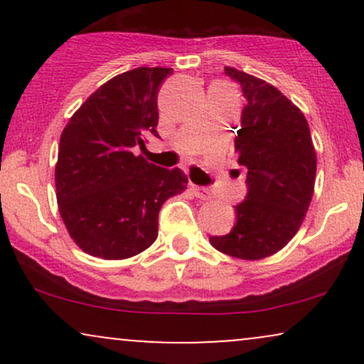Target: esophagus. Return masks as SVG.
Masks as SVG:
<instances>
[{"instance_id":"34e87169","label":"esophagus","mask_w":364,"mask_h":364,"mask_svg":"<svg viewBox=\"0 0 364 364\" xmlns=\"http://www.w3.org/2000/svg\"><path fill=\"white\" fill-rule=\"evenodd\" d=\"M191 191H193V195L196 196V198H200V200H210L212 198L210 191H208L207 188H203V186L191 185Z\"/></svg>"}]
</instances>
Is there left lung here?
Wrapping results in <instances>:
<instances>
[{"label":"left lung","mask_w":364,"mask_h":364,"mask_svg":"<svg viewBox=\"0 0 364 364\" xmlns=\"http://www.w3.org/2000/svg\"><path fill=\"white\" fill-rule=\"evenodd\" d=\"M243 90L235 149L248 169V195L236 208L225 236H210L215 250L241 260H260L282 250L301 228L316 176L310 127L298 106L262 78L225 66Z\"/></svg>","instance_id":"obj_1"}]
</instances>
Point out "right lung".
<instances>
[{
	"label": "right lung",
	"mask_w": 364,
	"mask_h": 364,
	"mask_svg": "<svg viewBox=\"0 0 364 364\" xmlns=\"http://www.w3.org/2000/svg\"><path fill=\"white\" fill-rule=\"evenodd\" d=\"M171 68L129 70L99 87L70 118L58 150L56 198L72 240L85 253L123 260L157 237L159 210L186 190L181 169L133 154L157 133L159 87Z\"/></svg>",
	"instance_id": "obj_1"
}]
</instances>
